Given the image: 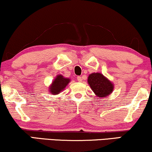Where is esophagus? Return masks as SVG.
Segmentation results:
<instances>
[{"mask_svg":"<svg viewBox=\"0 0 152 152\" xmlns=\"http://www.w3.org/2000/svg\"><path fill=\"white\" fill-rule=\"evenodd\" d=\"M77 80L78 82H82V76H77Z\"/></svg>","mask_w":152,"mask_h":152,"instance_id":"esophagus-1","label":"esophagus"}]
</instances>
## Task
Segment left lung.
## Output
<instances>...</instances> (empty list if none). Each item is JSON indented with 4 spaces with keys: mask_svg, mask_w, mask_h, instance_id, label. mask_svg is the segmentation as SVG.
Masks as SVG:
<instances>
[{
    "mask_svg": "<svg viewBox=\"0 0 152 152\" xmlns=\"http://www.w3.org/2000/svg\"><path fill=\"white\" fill-rule=\"evenodd\" d=\"M88 83L97 97L108 96L113 90V85L102 74L92 73L88 76Z\"/></svg>",
    "mask_w": 152,
    "mask_h": 152,
    "instance_id": "left-lung-1",
    "label": "left lung"
}]
</instances>
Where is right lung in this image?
Here are the masks:
<instances>
[{
    "label": "right lung",
    "mask_w": 152,
    "mask_h": 152,
    "mask_svg": "<svg viewBox=\"0 0 152 152\" xmlns=\"http://www.w3.org/2000/svg\"><path fill=\"white\" fill-rule=\"evenodd\" d=\"M70 81V79L64 77L61 75H57L55 80L52 83L50 87V91L52 94H58L65 88V87L67 86Z\"/></svg>",
    "instance_id": "right-lung-1"
}]
</instances>
